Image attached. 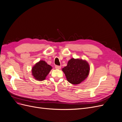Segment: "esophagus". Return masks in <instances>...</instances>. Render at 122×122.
<instances>
[{
    "mask_svg": "<svg viewBox=\"0 0 122 122\" xmlns=\"http://www.w3.org/2000/svg\"><path fill=\"white\" fill-rule=\"evenodd\" d=\"M55 68H56V69H60L61 68V66H57V65H56L55 66Z\"/></svg>",
    "mask_w": 122,
    "mask_h": 122,
    "instance_id": "esophagus-1",
    "label": "esophagus"
}]
</instances>
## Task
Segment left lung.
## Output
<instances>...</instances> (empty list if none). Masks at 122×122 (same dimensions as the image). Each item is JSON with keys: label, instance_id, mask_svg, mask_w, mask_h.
<instances>
[{"label": "left lung", "instance_id": "1", "mask_svg": "<svg viewBox=\"0 0 122 122\" xmlns=\"http://www.w3.org/2000/svg\"><path fill=\"white\" fill-rule=\"evenodd\" d=\"M62 70L70 83L77 84L87 78L89 74L90 66L86 61L71 58L68 61L67 66Z\"/></svg>", "mask_w": 122, "mask_h": 122}]
</instances>
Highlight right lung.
Wrapping results in <instances>:
<instances>
[{
  "label": "right lung",
  "mask_w": 122,
  "mask_h": 122,
  "mask_svg": "<svg viewBox=\"0 0 122 122\" xmlns=\"http://www.w3.org/2000/svg\"><path fill=\"white\" fill-rule=\"evenodd\" d=\"M52 67L48 65L45 61H40L32 69V75L36 80L42 81L45 80Z\"/></svg>",
  "instance_id": "1"
}]
</instances>
